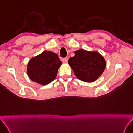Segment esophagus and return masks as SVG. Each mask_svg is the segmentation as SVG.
I'll use <instances>...</instances> for the list:
<instances>
[{"mask_svg": "<svg viewBox=\"0 0 133 133\" xmlns=\"http://www.w3.org/2000/svg\"><path fill=\"white\" fill-rule=\"evenodd\" d=\"M67 61H68V58H64L63 59H62V62H63V63H67Z\"/></svg>", "mask_w": 133, "mask_h": 133, "instance_id": "obj_1", "label": "esophagus"}]
</instances>
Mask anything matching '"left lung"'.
Wrapping results in <instances>:
<instances>
[{"instance_id": "obj_1", "label": "left lung", "mask_w": 133, "mask_h": 133, "mask_svg": "<svg viewBox=\"0 0 133 133\" xmlns=\"http://www.w3.org/2000/svg\"><path fill=\"white\" fill-rule=\"evenodd\" d=\"M69 59V64L77 78L87 82L95 81L103 74L106 67L104 57L97 51L79 49Z\"/></svg>"}]
</instances>
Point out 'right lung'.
<instances>
[{"label":"right lung","instance_id":"obj_1","mask_svg":"<svg viewBox=\"0 0 133 133\" xmlns=\"http://www.w3.org/2000/svg\"><path fill=\"white\" fill-rule=\"evenodd\" d=\"M61 64L58 55L51 51H44L30 60L28 64L27 74L33 81L45 85L56 77Z\"/></svg>","mask_w":133,"mask_h":133}]
</instances>
